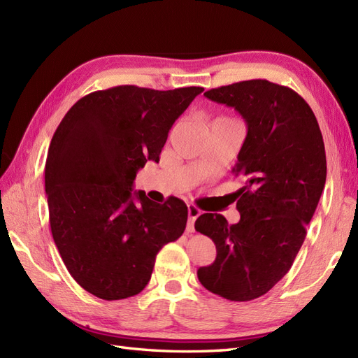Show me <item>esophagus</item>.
I'll return each mask as SVG.
<instances>
[{"instance_id": "1", "label": "esophagus", "mask_w": 358, "mask_h": 358, "mask_svg": "<svg viewBox=\"0 0 358 358\" xmlns=\"http://www.w3.org/2000/svg\"><path fill=\"white\" fill-rule=\"evenodd\" d=\"M201 215V210L194 204H188V225H187V231L192 233L194 231V222Z\"/></svg>"}]
</instances>
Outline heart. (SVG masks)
Returning a JSON list of instances; mask_svg holds the SVG:
<instances>
[{
    "label": "heart",
    "mask_w": 358,
    "mask_h": 358,
    "mask_svg": "<svg viewBox=\"0 0 358 358\" xmlns=\"http://www.w3.org/2000/svg\"><path fill=\"white\" fill-rule=\"evenodd\" d=\"M218 119H231V117H225V116H221V117H218Z\"/></svg>",
    "instance_id": "b5f03b06"
}]
</instances>
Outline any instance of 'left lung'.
I'll list each match as a JSON object with an SVG mask.
<instances>
[{
  "label": "left lung",
  "instance_id": "1",
  "mask_svg": "<svg viewBox=\"0 0 358 358\" xmlns=\"http://www.w3.org/2000/svg\"><path fill=\"white\" fill-rule=\"evenodd\" d=\"M234 107L248 128L234 176L241 221L203 213L196 230L210 237L216 258L200 267L201 285L231 301L254 300L291 268L326 185L322 134L309 104L288 86L254 79L204 92Z\"/></svg>",
  "mask_w": 358,
  "mask_h": 358
}]
</instances>
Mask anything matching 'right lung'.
<instances>
[{
    "instance_id": "obj_1",
    "label": "right lung",
    "mask_w": 358,
    "mask_h": 358,
    "mask_svg": "<svg viewBox=\"0 0 358 358\" xmlns=\"http://www.w3.org/2000/svg\"><path fill=\"white\" fill-rule=\"evenodd\" d=\"M203 91L134 85L95 91L53 134L45 167L52 236L73 279L95 297L138 294L159 249L185 230V203H155L133 191V182L149 159L159 161L171 125Z\"/></svg>"
}]
</instances>
